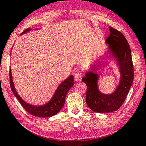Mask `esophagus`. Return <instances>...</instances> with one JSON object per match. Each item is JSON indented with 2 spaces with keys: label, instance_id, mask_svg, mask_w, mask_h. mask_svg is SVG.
Wrapping results in <instances>:
<instances>
[{
  "label": "esophagus",
  "instance_id": "esophagus-1",
  "mask_svg": "<svg viewBox=\"0 0 146 146\" xmlns=\"http://www.w3.org/2000/svg\"><path fill=\"white\" fill-rule=\"evenodd\" d=\"M82 75L81 73H76L74 75L75 81L77 82H80V81L82 80Z\"/></svg>",
  "mask_w": 146,
  "mask_h": 146
}]
</instances>
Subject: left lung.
<instances>
[{
	"mask_svg": "<svg viewBox=\"0 0 146 146\" xmlns=\"http://www.w3.org/2000/svg\"><path fill=\"white\" fill-rule=\"evenodd\" d=\"M109 31L110 34L106 40L108 47L103 59L113 60L115 62L120 72L119 84L110 94L102 93L99 91V76L96 71L105 63L102 60L92 64L82 79V82L87 86V105L94 112L99 113L111 112L119 109L128 94L134 78L131 52L126 38L113 27L110 26Z\"/></svg>",
	"mask_w": 146,
	"mask_h": 146,
	"instance_id": "1",
	"label": "left lung"
}]
</instances>
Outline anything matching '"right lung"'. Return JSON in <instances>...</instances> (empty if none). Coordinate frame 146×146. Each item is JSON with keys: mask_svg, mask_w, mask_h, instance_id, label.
Segmentation results:
<instances>
[{"mask_svg": "<svg viewBox=\"0 0 146 146\" xmlns=\"http://www.w3.org/2000/svg\"><path fill=\"white\" fill-rule=\"evenodd\" d=\"M38 29H35L34 30H38ZM32 30H33L32 28H27L21 35L25 34V33ZM9 75H10L11 88L15 96L19 100L20 104L22 105V106L25 108L27 112H28L29 114L34 116V117H52V116L58 113V112H60L64 106L66 95H67L68 91L75 84L74 80H73V75H72L60 83L58 88H56V91L54 92L52 97L49 101H48L46 103L44 104L36 106V105L29 104V103L25 102V100L22 99V98L19 95V94L17 92L13 80L11 68Z\"/></svg>", "mask_w": 146, "mask_h": 146, "instance_id": "obj_1", "label": "right lung"}]
</instances>
